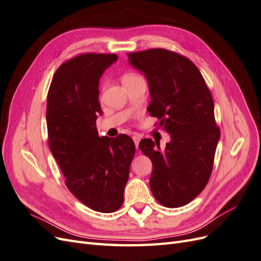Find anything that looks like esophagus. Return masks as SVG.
I'll return each mask as SVG.
<instances>
[{"label": "esophagus", "instance_id": "1", "mask_svg": "<svg viewBox=\"0 0 261 261\" xmlns=\"http://www.w3.org/2000/svg\"><path fill=\"white\" fill-rule=\"evenodd\" d=\"M133 140H134V143H135L136 149H138V145H139V141H140V137H139L138 135H135V136H133Z\"/></svg>", "mask_w": 261, "mask_h": 261}]
</instances>
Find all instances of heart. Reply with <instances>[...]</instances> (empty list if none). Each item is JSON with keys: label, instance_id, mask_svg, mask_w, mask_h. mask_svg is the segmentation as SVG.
<instances>
[{"label": "heart", "instance_id": "obj_1", "mask_svg": "<svg viewBox=\"0 0 261 261\" xmlns=\"http://www.w3.org/2000/svg\"><path fill=\"white\" fill-rule=\"evenodd\" d=\"M137 77H139L137 74H135V73H133V72H126V73H124L123 75H122V83H123V85L124 86H126L127 84H129L130 82H133L134 80H135V78H137Z\"/></svg>", "mask_w": 261, "mask_h": 261}]
</instances>
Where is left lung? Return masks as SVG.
I'll return each mask as SVG.
<instances>
[{
  "mask_svg": "<svg viewBox=\"0 0 261 261\" xmlns=\"http://www.w3.org/2000/svg\"><path fill=\"white\" fill-rule=\"evenodd\" d=\"M127 57L147 77L149 114L171 135L163 151L151 139L139 143L152 162L150 188L162 206L183 207L206 187L215 162L220 128L211 92L199 69L179 53L158 48Z\"/></svg>",
  "mask_w": 261,
  "mask_h": 261,
  "instance_id": "obj_1",
  "label": "left lung"
}]
</instances>
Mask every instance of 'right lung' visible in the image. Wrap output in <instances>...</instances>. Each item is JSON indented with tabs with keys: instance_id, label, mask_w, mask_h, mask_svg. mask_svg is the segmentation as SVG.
<instances>
[{
	"instance_id": "obj_1",
	"label": "right lung",
	"mask_w": 261,
	"mask_h": 261,
	"mask_svg": "<svg viewBox=\"0 0 261 261\" xmlns=\"http://www.w3.org/2000/svg\"><path fill=\"white\" fill-rule=\"evenodd\" d=\"M116 54L84 53L62 63L46 102L51 152L76 198L90 209L110 213L121 208L135 154L133 139L121 134L99 137V80Z\"/></svg>"
}]
</instances>
